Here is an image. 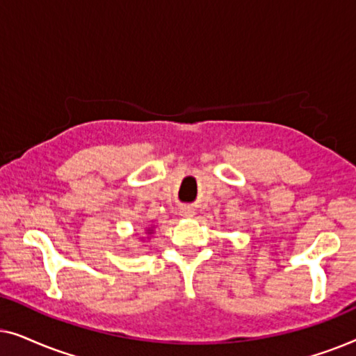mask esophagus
Masks as SVG:
<instances>
[{"instance_id":"obj_1","label":"esophagus","mask_w":356,"mask_h":356,"mask_svg":"<svg viewBox=\"0 0 356 356\" xmlns=\"http://www.w3.org/2000/svg\"><path fill=\"white\" fill-rule=\"evenodd\" d=\"M179 213H181V217L191 218L194 216V209L189 207V206H183L181 209H179Z\"/></svg>"}]
</instances>
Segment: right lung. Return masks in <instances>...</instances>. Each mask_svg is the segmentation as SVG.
Segmentation results:
<instances>
[{
  "label": "right lung",
  "mask_w": 356,
  "mask_h": 356,
  "mask_svg": "<svg viewBox=\"0 0 356 356\" xmlns=\"http://www.w3.org/2000/svg\"><path fill=\"white\" fill-rule=\"evenodd\" d=\"M152 233H154V227H147V228H145V236L144 238H150Z\"/></svg>",
  "instance_id": "obj_1"
}]
</instances>
